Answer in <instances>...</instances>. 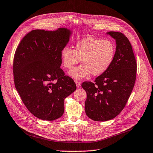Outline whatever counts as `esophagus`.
Returning <instances> with one entry per match:
<instances>
[{
    "label": "esophagus",
    "instance_id": "obj_1",
    "mask_svg": "<svg viewBox=\"0 0 153 153\" xmlns=\"http://www.w3.org/2000/svg\"><path fill=\"white\" fill-rule=\"evenodd\" d=\"M76 84L77 87H79V86H80V84H81V83H80V81L76 80Z\"/></svg>",
    "mask_w": 153,
    "mask_h": 153
}]
</instances>
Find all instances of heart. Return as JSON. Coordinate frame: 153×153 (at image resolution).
Returning <instances> with one entry per match:
<instances>
[{"instance_id":"b5f03b06","label":"heart","mask_w":153,"mask_h":153,"mask_svg":"<svg viewBox=\"0 0 153 153\" xmlns=\"http://www.w3.org/2000/svg\"><path fill=\"white\" fill-rule=\"evenodd\" d=\"M116 54V47L113 42L93 37H87L77 42L74 50L65 47L60 52L64 68L71 69L80 62L82 64L69 71V75L81 79L90 73L97 76L110 67Z\"/></svg>"}]
</instances>
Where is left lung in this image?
<instances>
[{
	"label": "left lung",
	"mask_w": 153,
	"mask_h": 153,
	"mask_svg": "<svg viewBox=\"0 0 153 153\" xmlns=\"http://www.w3.org/2000/svg\"><path fill=\"white\" fill-rule=\"evenodd\" d=\"M107 34L116 42L111 65L94 83L82 84L87 95L85 113L89 118L99 122L113 119L122 111L134 88L137 73V62L128 39L120 32Z\"/></svg>",
	"instance_id": "obj_1"
}]
</instances>
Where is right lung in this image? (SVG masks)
<instances>
[{"label": "right lung", "instance_id": "add662e5", "mask_svg": "<svg viewBox=\"0 0 153 153\" xmlns=\"http://www.w3.org/2000/svg\"><path fill=\"white\" fill-rule=\"evenodd\" d=\"M71 33L65 28L53 31L33 30L21 40L16 50L15 87L28 111L40 119L60 117L64 112V99L76 90L74 80L65 76L60 68V52Z\"/></svg>", "mask_w": 153, "mask_h": 153}]
</instances>
